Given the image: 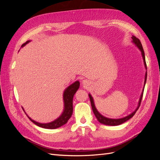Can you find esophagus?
I'll use <instances>...</instances> for the list:
<instances>
[{
  "instance_id": "1",
  "label": "esophagus",
  "mask_w": 160,
  "mask_h": 160,
  "mask_svg": "<svg viewBox=\"0 0 160 160\" xmlns=\"http://www.w3.org/2000/svg\"><path fill=\"white\" fill-rule=\"evenodd\" d=\"M89 83V81L88 80H83V85H88Z\"/></svg>"
}]
</instances>
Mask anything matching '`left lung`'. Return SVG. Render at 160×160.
Listing matches in <instances>:
<instances>
[{
  "label": "left lung",
  "instance_id": "left-lung-1",
  "mask_svg": "<svg viewBox=\"0 0 160 160\" xmlns=\"http://www.w3.org/2000/svg\"><path fill=\"white\" fill-rule=\"evenodd\" d=\"M132 39H133V42L135 43V45H136L139 49H140V51H142V57H143V62H144V65L145 67H146V69H147V65H146V59H145V54H144V51L143 49V47L141 42H140L139 39L138 38L135 37V36L132 37ZM146 79H147V72L146 73V77H145V82H144V85L146 84ZM145 86V85H144ZM143 90L142 93L141 95V98H140L139 101V104H138V107L137 108V109L135 110V111L132 113H131L130 115H129L127 117H125L123 118H121V119H109L108 118H105L104 116L101 115L98 111V110L96 109L95 107V105H94V102H93V99L92 98V97L90 94H89V99H90V101H91V108L92 109H93V113L95 115L96 118L98 119V120L101 123H103L105 125H119L120 124H122L124 122H127L128 120H129L130 118H132L133 116L135 115V113H136V111H138V109H139L140 105H141V101L142 99V97H143Z\"/></svg>",
  "mask_w": 160,
  "mask_h": 160
}]
</instances>
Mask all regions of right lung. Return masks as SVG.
Wrapping results in <instances>:
<instances>
[{
    "label": "right lung",
    "instance_id": "add662e5",
    "mask_svg": "<svg viewBox=\"0 0 160 160\" xmlns=\"http://www.w3.org/2000/svg\"><path fill=\"white\" fill-rule=\"evenodd\" d=\"M28 42L29 41H27L25 44H23L22 45V47L27 44ZM79 82L76 81L74 83H72V85L69 86L68 88L65 89L63 93V99L65 103V109L63 111V113H62V115L59 118L55 120L54 122H52L49 123H40L35 122V121L31 119L28 116V119H29L32 123L42 128L52 129L61 127L62 125H65L67 122H68V120L71 117L72 113V98H73V96L77 89H79Z\"/></svg>",
    "mask_w": 160,
    "mask_h": 160
}]
</instances>
